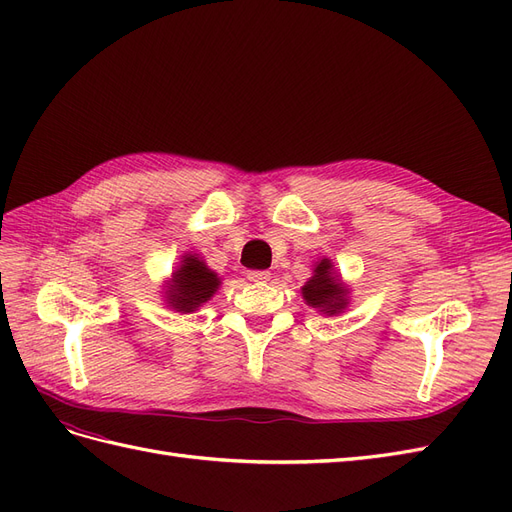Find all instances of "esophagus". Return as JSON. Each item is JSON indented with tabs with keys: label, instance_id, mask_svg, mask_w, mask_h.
<instances>
[{
	"label": "esophagus",
	"instance_id": "esophagus-1",
	"mask_svg": "<svg viewBox=\"0 0 512 512\" xmlns=\"http://www.w3.org/2000/svg\"><path fill=\"white\" fill-rule=\"evenodd\" d=\"M247 280H250V282H269L271 273L269 271H250V273H247Z\"/></svg>",
	"mask_w": 512,
	"mask_h": 512
}]
</instances>
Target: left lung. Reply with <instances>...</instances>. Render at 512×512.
<instances>
[{"instance_id": "obj_1", "label": "left lung", "mask_w": 512, "mask_h": 512, "mask_svg": "<svg viewBox=\"0 0 512 512\" xmlns=\"http://www.w3.org/2000/svg\"><path fill=\"white\" fill-rule=\"evenodd\" d=\"M303 299L309 307H316L320 314L335 316L342 314L348 307V288L333 271V262L329 258L318 260L314 275L301 288Z\"/></svg>"}]
</instances>
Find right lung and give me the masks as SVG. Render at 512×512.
<instances>
[{
    "instance_id": "right-lung-1",
    "label": "right lung",
    "mask_w": 512,
    "mask_h": 512,
    "mask_svg": "<svg viewBox=\"0 0 512 512\" xmlns=\"http://www.w3.org/2000/svg\"><path fill=\"white\" fill-rule=\"evenodd\" d=\"M222 280L198 254H185L166 286V303L181 314H192L218 292Z\"/></svg>"
}]
</instances>
